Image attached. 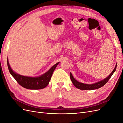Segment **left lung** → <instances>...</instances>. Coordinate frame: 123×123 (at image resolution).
<instances>
[{"label":"left lung","instance_id":"8db88e82","mask_svg":"<svg viewBox=\"0 0 123 123\" xmlns=\"http://www.w3.org/2000/svg\"><path fill=\"white\" fill-rule=\"evenodd\" d=\"M117 69V65L115 66L114 69L112 71V72L110 73V75L106 77V79L103 80L101 81H99L98 82H97L93 84H86L84 83H81L76 80L73 77L72 73L70 72V79L71 80L73 84L74 85V86L76 87L77 88L80 89V90H94V89H97L99 88H101L103 87V86L105 85L107 82L109 80L110 77L113 75L114 72Z\"/></svg>","mask_w":123,"mask_h":123}]
</instances>
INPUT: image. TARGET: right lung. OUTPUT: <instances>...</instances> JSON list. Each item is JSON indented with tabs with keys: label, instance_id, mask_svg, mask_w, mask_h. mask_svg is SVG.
Instances as JSON below:
<instances>
[{
	"label": "right lung",
	"instance_id": "add662e5",
	"mask_svg": "<svg viewBox=\"0 0 123 123\" xmlns=\"http://www.w3.org/2000/svg\"><path fill=\"white\" fill-rule=\"evenodd\" d=\"M59 62L56 63L47 72L38 77H29L21 75L16 72H14L11 69L9 65L8 59H7V64H8L9 72L11 75L14 78L22 87L28 89H42L46 87L49 83L51 79V76Z\"/></svg>",
	"mask_w": 123,
	"mask_h": 123
}]
</instances>
